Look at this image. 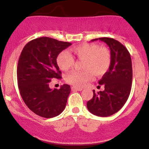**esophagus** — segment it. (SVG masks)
I'll list each match as a JSON object with an SVG mask.
<instances>
[{
    "instance_id": "obj_1",
    "label": "esophagus",
    "mask_w": 149,
    "mask_h": 149,
    "mask_svg": "<svg viewBox=\"0 0 149 149\" xmlns=\"http://www.w3.org/2000/svg\"><path fill=\"white\" fill-rule=\"evenodd\" d=\"M71 90H77V91H81V90H83V88H77V87L72 86V87H71Z\"/></svg>"
}]
</instances>
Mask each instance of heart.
I'll use <instances>...</instances> for the list:
<instances>
[{
	"mask_svg": "<svg viewBox=\"0 0 149 149\" xmlns=\"http://www.w3.org/2000/svg\"><path fill=\"white\" fill-rule=\"evenodd\" d=\"M74 56L83 60L82 71H72L66 76V81L76 87H83L95 76L104 75L111 64V54L104 46L83 44L71 48ZM74 63L73 57L67 51H61L57 55V64L63 71H67Z\"/></svg>",
	"mask_w": 149,
	"mask_h": 149,
	"instance_id": "obj_1",
	"label": "heart"
}]
</instances>
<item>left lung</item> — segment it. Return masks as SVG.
<instances>
[{
  "label": "left lung",
  "instance_id": "1",
  "mask_svg": "<svg viewBox=\"0 0 149 149\" xmlns=\"http://www.w3.org/2000/svg\"><path fill=\"white\" fill-rule=\"evenodd\" d=\"M107 43L111 53L109 71L104 75L99 84L104 85V91L95 93L88 101L87 107L94 115L107 117L117 113L127 102L132 81V66L130 52L119 41L111 38H99Z\"/></svg>",
  "mask_w": 149,
  "mask_h": 149
}]
</instances>
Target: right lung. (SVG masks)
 <instances>
[{
  "label": "right lung",
  "mask_w": 149,
  "mask_h": 149,
  "mask_svg": "<svg viewBox=\"0 0 149 149\" xmlns=\"http://www.w3.org/2000/svg\"><path fill=\"white\" fill-rule=\"evenodd\" d=\"M71 45V42L40 37L31 40L22 49L17 70L18 87L26 105L38 116L55 117L66 107L71 87L64 84L59 90H52L49 83L61 78L57 57Z\"/></svg>",
  "instance_id": "obj_1"
}]
</instances>
